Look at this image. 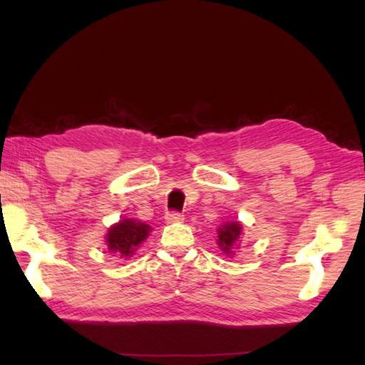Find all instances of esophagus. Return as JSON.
Listing matches in <instances>:
<instances>
[{
	"instance_id": "esophagus-1",
	"label": "esophagus",
	"mask_w": 365,
	"mask_h": 365,
	"mask_svg": "<svg viewBox=\"0 0 365 365\" xmlns=\"http://www.w3.org/2000/svg\"><path fill=\"white\" fill-rule=\"evenodd\" d=\"M165 220H166V222H169V224L180 222V221H183V215L177 213V212H169V213L165 216Z\"/></svg>"
}]
</instances>
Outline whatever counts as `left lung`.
I'll list each match as a JSON object with an SVG mask.
<instances>
[{
	"instance_id": "obj_1",
	"label": "left lung",
	"mask_w": 365,
	"mask_h": 365,
	"mask_svg": "<svg viewBox=\"0 0 365 365\" xmlns=\"http://www.w3.org/2000/svg\"><path fill=\"white\" fill-rule=\"evenodd\" d=\"M242 234H243V224L240 221H227L218 229V243L220 250L226 255H235V250L242 243Z\"/></svg>"
}]
</instances>
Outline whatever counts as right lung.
<instances>
[{"label":"right lung","instance_id":"1","mask_svg":"<svg viewBox=\"0 0 365 365\" xmlns=\"http://www.w3.org/2000/svg\"><path fill=\"white\" fill-rule=\"evenodd\" d=\"M152 227L149 224L133 218H123L106 232L108 252L119 257H131L144 240L150 235Z\"/></svg>","mask_w":365,"mask_h":365}]
</instances>
